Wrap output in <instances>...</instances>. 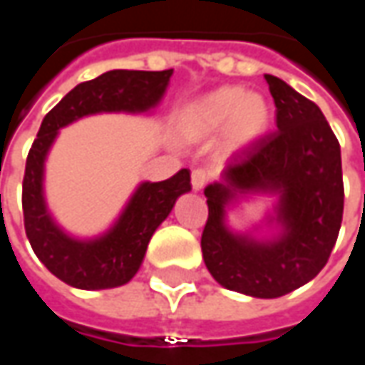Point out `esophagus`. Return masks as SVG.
<instances>
[{
	"label": "esophagus",
	"instance_id": "obj_1",
	"mask_svg": "<svg viewBox=\"0 0 365 365\" xmlns=\"http://www.w3.org/2000/svg\"><path fill=\"white\" fill-rule=\"evenodd\" d=\"M207 182H209L207 170L197 168V170H193V172H191V185H193V190L195 191L201 190V187H205V183Z\"/></svg>",
	"mask_w": 365,
	"mask_h": 365
}]
</instances>
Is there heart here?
<instances>
[{
    "label": "heart",
    "mask_w": 365,
    "mask_h": 365,
    "mask_svg": "<svg viewBox=\"0 0 365 365\" xmlns=\"http://www.w3.org/2000/svg\"><path fill=\"white\" fill-rule=\"evenodd\" d=\"M190 120L200 134H215L227 126V142L245 148L267 132L271 106L261 94H247L241 86H223L191 104Z\"/></svg>",
    "instance_id": "b5f03b06"
}]
</instances>
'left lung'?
<instances>
[{"mask_svg":"<svg viewBox=\"0 0 365 365\" xmlns=\"http://www.w3.org/2000/svg\"><path fill=\"white\" fill-rule=\"evenodd\" d=\"M264 78L277 130L239 150L223 170V183L205 187L201 251L211 277L225 289L277 298L324 269L342 225L344 182L340 144L322 110L279 76ZM241 192L279 193L280 237L255 242L226 229L225 205Z\"/></svg>","mask_w":365,"mask_h":365,"instance_id":"left-lung-1","label":"left lung"}]
</instances>
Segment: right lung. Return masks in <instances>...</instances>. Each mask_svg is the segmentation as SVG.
I'll use <instances>...</instances> for the list:
<instances>
[{"mask_svg": "<svg viewBox=\"0 0 365 365\" xmlns=\"http://www.w3.org/2000/svg\"><path fill=\"white\" fill-rule=\"evenodd\" d=\"M174 68L168 71H108L76 85L47 112L25 162L23 223L39 261L57 279L75 289L101 290L126 284L144 261L148 243L175 200L191 190L190 170L164 182H144L132 195L120 219L106 235L78 241L63 233L51 219L43 197V164L57 132L96 112H146L164 96Z\"/></svg>", "mask_w": 365, "mask_h": 365, "instance_id": "obj_1", "label": "right lung"}]
</instances>
